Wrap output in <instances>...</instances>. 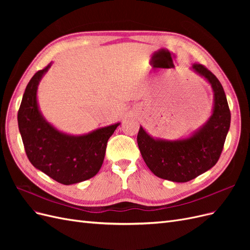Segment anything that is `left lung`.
I'll list each match as a JSON object with an SVG mask.
<instances>
[{"label": "left lung", "mask_w": 250, "mask_h": 250, "mask_svg": "<svg viewBox=\"0 0 250 250\" xmlns=\"http://www.w3.org/2000/svg\"><path fill=\"white\" fill-rule=\"evenodd\" d=\"M191 70L206 79L214 93L208 120L188 138L168 141L151 137L141 126L138 145L147 167L157 177L187 183L213 168L222 152L230 126V111L220 81L202 64Z\"/></svg>", "instance_id": "obj_1"}]
</instances>
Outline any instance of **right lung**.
Wrapping results in <instances>:
<instances>
[{
    "instance_id": "add662e5",
    "label": "right lung",
    "mask_w": 250,
    "mask_h": 250,
    "mask_svg": "<svg viewBox=\"0 0 250 250\" xmlns=\"http://www.w3.org/2000/svg\"><path fill=\"white\" fill-rule=\"evenodd\" d=\"M52 65L35 73L29 81L18 113L19 129L26 154L36 169L69 186L94 177L104 161L107 141L120 123L82 135L58 130L43 118L37 102V88Z\"/></svg>"
}]
</instances>
